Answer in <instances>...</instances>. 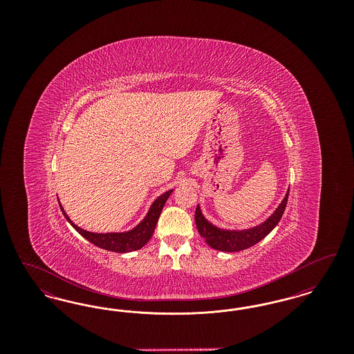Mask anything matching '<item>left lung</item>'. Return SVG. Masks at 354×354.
<instances>
[{
	"instance_id": "left-lung-1",
	"label": "left lung",
	"mask_w": 354,
	"mask_h": 354,
	"mask_svg": "<svg viewBox=\"0 0 354 354\" xmlns=\"http://www.w3.org/2000/svg\"><path fill=\"white\" fill-rule=\"evenodd\" d=\"M288 195H289V189L286 191V198L281 201L279 207L276 208V211L268 219L256 227L247 228V230L219 228L204 218L202 209L198 205L195 212V223H196L198 231L205 240V243L214 250L223 251V252H239V251L247 250L254 245L256 243H259L260 240H263L279 224L286 211Z\"/></svg>"
}]
</instances>
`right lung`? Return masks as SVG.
Instances as JSON below:
<instances>
[{"instance_id": "right-lung-1", "label": "right lung", "mask_w": 354, "mask_h": 354, "mask_svg": "<svg viewBox=\"0 0 354 354\" xmlns=\"http://www.w3.org/2000/svg\"><path fill=\"white\" fill-rule=\"evenodd\" d=\"M172 191L174 189H169L167 192L162 194L160 196H158L152 203L147 215L145 216V219L142 220L133 230L126 231V232H107V234L88 232L86 230L80 228L78 225H75L68 218V214L65 212L61 203H59V207H61V211H62L64 216L73 225V228L80 235L84 236L86 240H88L94 245L100 247L102 250H106V251L119 253L131 252V251L140 250L151 239L158 219L160 216V212H162V209H163V207L167 202Z\"/></svg>"}]
</instances>
